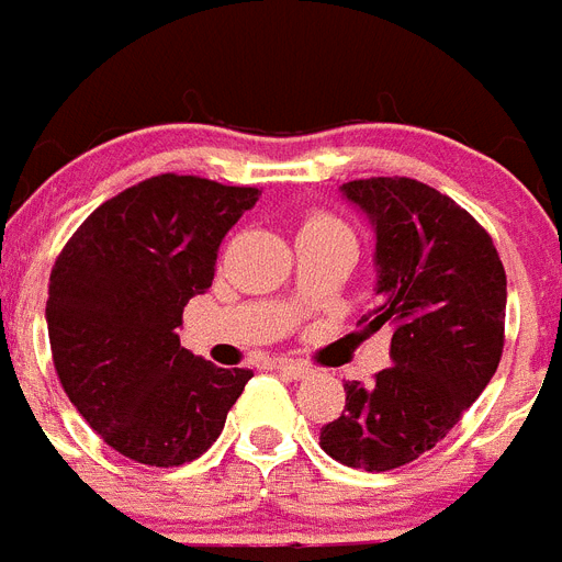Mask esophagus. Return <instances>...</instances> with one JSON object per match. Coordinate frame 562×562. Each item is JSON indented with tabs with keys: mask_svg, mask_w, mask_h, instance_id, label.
Masks as SVG:
<instances>
[{
	"mask_svg": "<svg viewBox=\"0 0 562 562\" xmlns=\"http://www.w3.org/2000/svg\"><path fill=\"white\" fill-rule=\"evenodd\" d=\"M277 369H280V372H285L289 378H294V381H300V378H308L314 372L308 363H300V360H280V363H277Z\"/></svg>",
	"mask_w": 562,
	"mask_h": 562,
	"instance_id": "esophagus-1",
	"label": "esophagus"
}]
</instances>
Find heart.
<instances>
[{
    "label": "heart",
    "instance_id": "b5f03b06",
    "mask_svg": "<svg viewBox=\"0 0 562 562\" xmlns=\"http://www.w3.org/2000/svg\"><path fill=\"white\" fill-rule=\"evenodd\" d=\"M328 227H344L337 218L326 216V213H312V216L305 218L303 225H300V234H312V231H328Z\"/></svg>",
    "mask_w": 562,
    "mask_h": 562
}]
</instances>
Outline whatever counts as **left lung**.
Segmentation results:
<instances>
[{"instance_id": "obj_1", "label": "left lung", "mask_w": 562, "mask_h": 562, "mask_svg": "<svg viewBox=\"0 0 562 562\" xmlns=\"http://www.w3.org/2000/svg\"><path fill=\"white\" fill-rule=\"evenodd\" d=\"M375 231L369 331H392V367L344 384L346 409L321 430L331 459L392 471L439 445L482 395L503 358L505 268L485 227L415 178L340 187Z\"/></svg>"}]
</instances>
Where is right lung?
Instances as JSON below:
<instances>
[{
    "mask_svg": "<svg viewBox=\"0 0 562 562\" xmlns=\"http://www.w3.org/2000/svg\"><path fill=\"white\" fill-rule=\"evenodd\" d=\"M259 195L195 176L147 178L100 204L54 262L45 323L59 384L132 462L199 459L254 375L187 352L176 328Z\"/></svg>",
    "mask_w": 562,
    "mask_h": 562,
    "instance_id": "right-lung-1",
    "label": "right lung"
}]
</instances>
